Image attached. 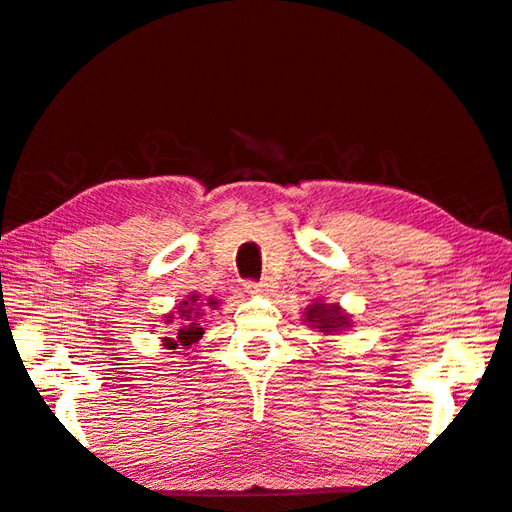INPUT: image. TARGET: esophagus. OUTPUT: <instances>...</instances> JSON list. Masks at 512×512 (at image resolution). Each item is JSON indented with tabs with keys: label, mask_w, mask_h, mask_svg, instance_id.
I'll return each instance as SVG.
<instances>
[{
	"label": "esophagus",
	"mask_w": 512,
	"mask_h": 512,
	"mask_svg": "<svg viewBox=\"0 0 512 512\" xmlns=\"http://www.w3.org/2000/svg\"><path fill=\"white\" fill-rule=\"evenodd\" d=\"M244 288H247L249 293H263L270 291V284L268 281H244Z\"/></svg>",
	"instance_id": "obj_1"
}]
</instances>
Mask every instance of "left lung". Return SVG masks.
Here are the masks:
<instances>
[{"instance_id": "obj_1", "label": "left lung", "mask_w": 512, "mask_h": 512, "mask_svg": "<svg viewBox=\"0 0 512 512\" xmlns=\"http://www.w3.org/2000/svg\"><path fill=\"white\" fill-rule=\"evenodd\" d=\"M305 323L323 335H335L339 330L351 328V316H346L339 305H323L316 300L305 309Z\"/></svg>"}]
</instances>
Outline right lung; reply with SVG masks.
<instances>
[{
  "label": "right lung",
  "mask_w": 512,
  "mask_h": 512,
  "mask_svg": "<svg viewBox=\"0 0 512 512\" xmlns=\"http://www.w3.org/2000/svg\"><path fill=\"white\" fill-rule=\"evenodd\" d=\"M214 305H217V300L207 298V302H201V295L198 293H191L187 300H182L175 314L173 311L168 314L166 323L175 321L177 330H175V337H164V346L166 348H189L191 344H196L205 332L201 325V318L205 314L203 307H214Z\"/></svg>",
  "instance_id": "1"
}]
</instances>
